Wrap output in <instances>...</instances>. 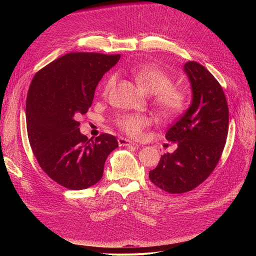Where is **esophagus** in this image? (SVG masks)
I'll return each mask as SVG.
<instances>
[{"label":"esophagus","mask_w":256,"mask_h":256,"mask_svg":"<svg viewBox=\"0 0 256 256\" xmlns=\"http://www.w3.org/2000/svg\"><path fill=\"white\" fill-rule=\"evenodd\" d=\"M118 142L120 146H131V145H134V143L127 140V138H118Z\"/></svg>","instance_id":"1"}]
</instances>
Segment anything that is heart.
<instances>
[{
  "instance_id": "heart-1",
  "label": "heart",
  "mask_w": 256,
  "mask_h": 256,
  "mask_svg": "<svg viewBox=\"0 0 256 256\" xmlns=\"http://www.w3.org/2000/svg\"><path fill=\"white\" fill-rule=\"evenodd\" d=\"M134 80L147 94H152V102L159 112L166 118L180 114L186 106V94L173 85V79L164 70L154 65H141L131 70ZM115 84V76H110L104 84L102 95L106 96ZM114 124L124 134L131 138H141L144 129L150 124L145 114H120Z\"/></svg>"
}]
</instances>
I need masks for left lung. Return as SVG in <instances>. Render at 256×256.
<instances>
[{
    "label": "left lung",
    "instance_id": "obj_1",
    "mask_svg": "<svg viewBox=\"0 0 256 256\" xmlns=\"http://www.w3.org/2000/svg\"><path fill=\"white\" fill-rule=\"evenodd\" d=\"M192 88V102L166 134L177 143L164 154L150 180L172 194L191 191L212 173L228 132V106L220 83L207 69L189 60L184 66Z\"/></svg>",
    "mask_w": 256,
    "mask_h": 256
}]
</instances>
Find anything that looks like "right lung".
Returning <instances> with one entry per match:
<instances>
[{"label": "right lung", "mask_w": 256, "mask_h": 256, "mask_svg": "<svg viewBox=\"0 0 256 256\" xmlns=\"http://www.w3.org/2000/svg\"><path fill=\"white\" fill-rule=\"evenodd\" d=\"M120 56L72 52L38 70L26 97V129L38 164L52 180L70 190L97 184L118 143L109 134L95 140L81 134L78 118L90 109L104 74Z\"/></svg>", "instance_id": "right-lung-1"}]
</instances>
